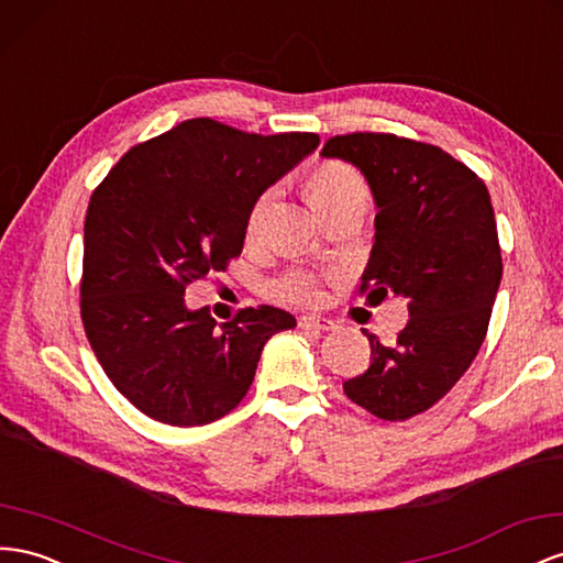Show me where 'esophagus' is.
I'll return each mask as SVG.
<instances>
[{
	"instance_id": "1",
	"label": "esophagus",
	"mask_w": 563,
	"mask_h": 563,
	"mask_svg": "<svg viewBox=\"0 0 563 563\" xmlns=\"http://www.w3.org/2000/svg\"><path fill=\"white\" fill-rule=\"evenodd\" d=\"M298 327L300 329H314V331H331L333 324L329 317H324V314H302V317H298Z\"/></svg>"
}]
</instances>
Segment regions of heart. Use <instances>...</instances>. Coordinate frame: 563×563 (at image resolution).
<instances>
[{"label": "heart", "mask_w": 563, "mask_h": 563, "mask_svg": "<svg viewBox=\"0 0 563 563\" xmlns=\"http://www.w3.org/2000/svg\"><path fill=\"white\" fill-rule=\"evenodd\" d=\"M308 194L312 206L319 210V216L327 218L331 212H336L347 206H367L369 201V187L364 177L351 168L347 163L341 161H327L319 165V168L308 179ZM275 199V191H265L261 199L251 206L249 220H246V232L253 236L257 227L263 224L265 212ZM275 294L288 300H317L319 291L310 277L306 275H291L284 282L277 284Z\"/></svg>", "instance_id": "obj_1"}]
</instances>
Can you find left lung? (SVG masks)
I'll list each match as a JSON object with an SVG mask.
<instances>
[{"mask_svg": "<svg viewBox=\"0 0 563 563\" xmlns=\"http://www.w3.org/2000/svg\"><path fill=\"white\" fill-rule=\"evenodd\" d=\"M324 158L353 163L376 203L360 291L407 298L390 345L367 333L369 369L343 390L378 419L427 412L478 355L503 279L497 224L483 179L443 148L384 132L331 136Z\"/></svg>", "mask_w": 563, "mask_h": 563, "instance_id": "left-lung-1", "label": "left lung"}]
</instances>
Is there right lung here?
<instances>
[{
    "mask_svg": "<svg viewBox=\"0 0 563 563\" xmlns=\"http://www.w3.org/2000/svg\"><path fill=\"white\" fill-rule=\"evenodd\" d=\"M319 134L185 120L132 146L89 199L80 314L106 376L146 417L203 427L244 400L265 343L296 327L261 306L218 324L185 288L244 249L251 206Z\"/></svg>",
    "mask_w": 563,
    "mask_h": 563,
    "instance_id": "1",
    "label": "right lung"
}]
</instances>
